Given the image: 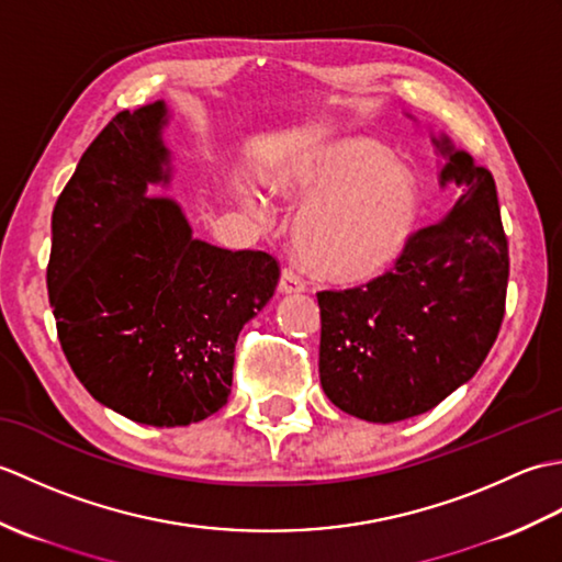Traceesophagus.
I'll list each match as a JSON object with an SVG mask.
<instances>
[{
    "mask_svg": "<svg viewBox=\"0 0 562 562\" xmlns=\"http://www.w3.org/2000/svg\"><path fill=\"white\" fill-rule=\"evenodd\" d=\"M304 288H306V282H304V278H302L300 272H296L292 266L282 268V274H280V290H282L284 294L302 292Z\"/></svg>",
    "mask_w": 562,
    "mask_h": 562,
    "instance_id": "esophagus-1",
    "label": "esophagus"
}]
</instances>
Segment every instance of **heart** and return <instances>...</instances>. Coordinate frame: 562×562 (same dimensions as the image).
<instances>
[{
    "instance_id": "b5f03b06",
    "label": "heart",
    "mask_w": 562,
    "mask_h": 562,
    "mask_svg": "<svg viewBox=\"0 0 562 562\" xmlns=\"http://www.w3.org/2000/svg\"><path fill=\"white\" fill-rule=\"evenodd\" d=\"M357 177L338 193L316 200L296 224V250L316 274L360 282L384 270L408 238L417 193L408 176L386 166L374 145L338 149L316 176V188Z\"/></svg>"
}]
</instances>
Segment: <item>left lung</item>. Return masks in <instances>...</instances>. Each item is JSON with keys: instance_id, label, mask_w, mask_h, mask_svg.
Returning a JSON list of instances; mask_svg holds the SVG:
<instances>
[{"instance_id": "left-lung-1", "label": "left lung", "mask_w": 562, "mask_h": 562, "mask_svg": "<svg viewBox=\"0 0 562 562\" xmlns=\"http://www.w3.org/2000/svg\"><path fill=\"white\" fill-rule=\"evenodd\" d=\"M441 183L453 207L405 238L393 268L348 290H321L318 374L340 411L396 423L432 411L491 352L505 318L509 248L485 166L449 139Z\"/></svg>"}]
</instances>
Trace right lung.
<instances>
[{
	"label": "right lung",
	"mask_w": 562,
	"mask_h": 562,
	"mask_svg": "<svg viewBox=\"0 0 562 562\" xmlns=\"http://www.w3.org/2000/svg\"><path fill=\"white\" fill-rule=\"evenodd\" d=\"M157 101L123 111L81 154L53 210L47 260L57 338L93 398L130 420L183 427L232 393L234 348L268 304L280 262L190 236L173 200Z\"/></svg>",
	"instance_id": "right-lung-1"
}]
</instances>
